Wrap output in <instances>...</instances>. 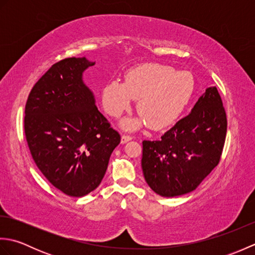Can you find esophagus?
<instances>
[{
    "label": "esophagus",
    "instance_id": "34e87169",
    "mask_svg": "<svg viewBox=\"0 0 255 255\" xmlns=\"http://www.w3.org/2000/svg\"><path fill=\"white\" fill-rule=\"evenodd\" d=\"M131 139H132V137H130V136H122L121 141H122V143H126L128 141H130Z\"/></svg>",
    "mask_w": 255,
    "mask_h": 255
}]
</instances>
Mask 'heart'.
<instances>
[{
	"instance_id": "heart-1",
	"label": "heart",
	"mask_w": 255,
	"mask_h": 255,
	"mask_svg": "<svg viewBox=\"0 0 255 255\" xmlns=\"http://www.w3.org/2000/svg\"><path fill=\"white\" fill-rule=\"evenodd\" d=\"M194 91L193 79L186 72L159 63H145L130 69L125 82L113 80L103 86L102 105L113 117L121 116L138 100L140 115L121 123L126 130L150 125L162 129L174 124L185 110Z\"/></svg>"
}]
</instances>
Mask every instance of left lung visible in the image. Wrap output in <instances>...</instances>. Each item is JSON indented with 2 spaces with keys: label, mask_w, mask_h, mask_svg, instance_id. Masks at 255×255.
<instances>
[{
  "label": "left lung",
  "mask_w": 255,
  "mask_h": 255,
  "mask_svg": "<svg viewBox=\"0 0 255 255\" xmlns=\"http://www.w3.org/2000/svg\"><path fill=\"white\" fill-rule=\"evenodd\" d=\"M226 132L223 101L216 86H210L160 140L142 141L145 182L163 197L193 192L219 163Z\"/></svg>",
  "instance_id": "left-lung-1"
}]
</instances>
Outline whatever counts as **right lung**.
<instances>
[{
  "label": "right lung",
  "instance_id": "obj_1",
  "mask_svg": "<svg viewBox=\"0 0 255 255\" xmlns=\"http://www.w3.org/2000/svg\"><path fill=\"white\" fill-rule=\"evenodd\" d=\"M85 57L53 64L30 91L25 134L36 165L53 186L82 197L100 185L121 136L95 105L83 81Z\"/></svg>",
  "mask_w": 255,
  "mask_h": 255
}]
</instances>
